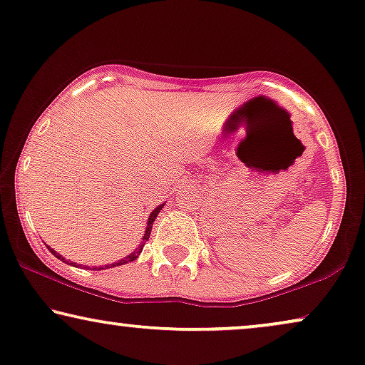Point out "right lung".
<instances>
[{"label":"right lung","mask_w":365,"mask_h":365,"mask_svg":"<svg viewBox=\"0 0 365 365\" xmlns=\"http://www.w3.org/2000/svg\"><path fill=\"white\" fill-rule=\"evenodd\" d=\"M165 207V203H162V205H158V207L155 208V210H152L150 212V217H148V220H147V227H145V233H143V238H142V243H140V246H138V248H135L132 251L130 255H127V256H124V258L122 259H119V261H114V263H107V264H104V266H92L91 269H109V268H115V266H120V264H125V263H130V261H135L137 258H138V255L142 253V250H143V245H145V241L148 240V236H150V232H152V225H153V222H155V218H157V215L160 213V210ZM48 250L51 251V253H53L56 258L58 259H61V261H64V263H68V264H73V266H81V264H78V263H73V261H68L64 258L63 255H59L58 251H54L53 248H49L48 246ZM87 269H89V266H86Z\"/></svg>","instance_id":"add662e5"}]
</instances>
